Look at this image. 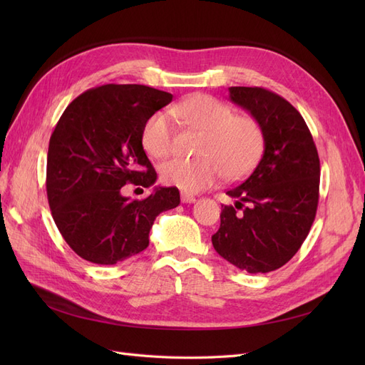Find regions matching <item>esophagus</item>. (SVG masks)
Here are the masks:
<instances>
[{
  "label": "esophagus",
  "instance_id": "obj_1",
  "mask_svg": "<svg viewBox=\"0 0 365 365\" xmlns=\"http://www.w3.org/2000/svg\"><path fill=\"white\" fill-rule=\"evenodd\" d=\"M181 201H182V202H187V204H193V202L196 201V196H193V195H190V193L182 192V193H181Z\"/></svg>",
  "mask_w": 365,
  "mask_h": 365
}]
</instances>
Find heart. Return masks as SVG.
<instances>
[{
  "label": "heart",
  "instance_id": "b5f03b06",
  "mask_svg": "<svg viewBox=\"0 0 365 365\" xmlns=\"http://www.w3.org/2000/svg\"><path fill=\"white\" fill-rule=\"evenodd\" d=\"M182 125L202 132L197 158H172L160 175L163 182L195 193L213 185L220 175L236 180L257 161L263 135L251 117L235 115L227 103L205 94H195L172 108ZM141 145L153 158L168 157L173 146V128L164 113L152 114L143 126Z\"/></svg>",
  "mask_w": 365,
  "mask_h": 365
}]
</instances>
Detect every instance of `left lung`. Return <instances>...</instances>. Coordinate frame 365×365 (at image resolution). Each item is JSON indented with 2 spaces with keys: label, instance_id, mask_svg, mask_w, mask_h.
<instances>
[{
  "label": "left lung",
  "instance_id": "left-lung-1",
  "mask_svg": "<svg viewBox=\"0 0 365 365\" xmlns=\"http://www.w3.org/2000/svg\"><path fill=\"white\" fill-rule=\"evenodd\" d=\"M230 101L257 121L263 155L245 181L227 192L213 247L250 274L279 269L300 250L317 213L319 158L304 118L283 97L259 86H231Z\"/></svg>",
  "mask_w": 365,
  "mask_h": 365
}]
</instances>
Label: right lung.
<instances>
[{"label": "right lung", "mask_w": 365, "mask_h": 365, "mask_svg": "<svg viewBox=\"0 0 365 365\" xmlns=\"http://www.w3.org/2000/svg\"><path fill=\"white\" fill-rule=\"evenodd\" d=\"M172 97L145 85L108 83L74 98L61 115L48 145L47 196L77 256L97 264L135 256L148 248L155 217L180 205L176 187H153L141 201L121 195L126 184H155L141 130Z\"/></svg>", "instance_id": "right-lung-1"}]
</instances>
